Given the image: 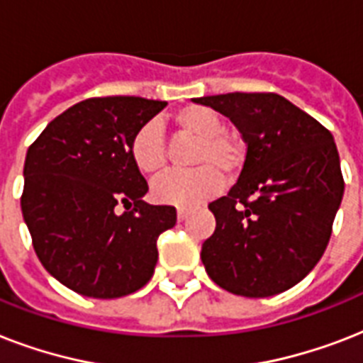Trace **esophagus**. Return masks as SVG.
<instances>
[{
  "label": "esophagus",
  "mask_w": 363,
  "mask_h": 363,
  "mask_svg": "<svg viewBox=\"0 0 363 363\" xmlns=\"http://www.w3.org/2000/svg\"><path fill=\"white\" fill-rule=\"evenodd\" d=\"M186 216H188V209L186 207H179V209H177V218H179V220H186Z\"/></svg>",
  "instance_id": "1"
}]
</instances>
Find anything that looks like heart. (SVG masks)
Here are the masks:
<instances>
[{
	"label": "heart",
	"instance_id": "b5f03b06",
	"mask_svg": "<svg viewBox=\"0 0 363 363\" xmlns=\"http://www.w3.org/2000/svg\"><path fill=\"white\" fill-rule=\"evenodd\" d=\"M181 135L194 137L198 145L192 150L188 173H169L154 182L152 198L160 203L192 207L213 198L224 179L238 177L245 158L242 145L224 131V121L216 111L203 105H188L173 118ZM128 152L143 175L158 177L167 167V147L164 131L156 121L139 125L131 135Z\"/></svg>",
	"mask_w": 363,
	"mask_h": 363
}]
</instances>
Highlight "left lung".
<instances>
[{
  "mask_svg": "<svg viewBox=\"0 0 363 363\" xmlns=\"http://www.w3.org/2000/svg\"><path fill=\"white\" fill-rule=\"evenodd\" d=\"M194 101L228 116L247 143L238 182L209 203L216 228L201 247L205 271L245 298L284 292L318 264L343 199L333 135L279 94Z\"/></svg>",
  "mask_w": 363,
  "mask_h": 363,
  "instance_id": "left-lung-1",
  "label": "left lung"
}]
</instances>
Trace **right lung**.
<instances>
[{
	"label": "right lung",
	"instance_id": "right-lung-1",
	"mask_svg": "<svg viewBox=\"0 0 363 363\" xmlns=\"http://www.w3.org/2000/svg\"><path fill=\"white\" fill-rule=\"evenodd\" d=\"M165 101L90 98L56 116L24 162L22 215L43 267L73 292L113 299L150 281L171 205H148V184L128 152L131 135ZM126 211L116 213V205Z\"/></svg>",
	"mask_w": 363,
	"mask_h": 363
}]
</instances>
